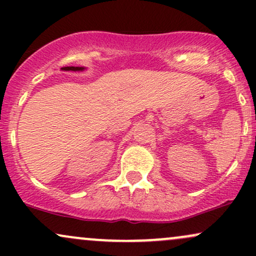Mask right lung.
<instances>
[{
  "label": "right lung",
  "instance_id": "obj_1",
  "mask_svg": "<svg viewBox=\"0 0 256 256\" xmlns=\"http://www.w3.org/2000/svg\"><path fill=\"white\" fill-rule=\"evenodd\" d=\"M64 71H83V67H74V66H67L62 67Z\"/></svg>",
  "mask_w": 256,
  "mask_h": 256
}]
</instances>
